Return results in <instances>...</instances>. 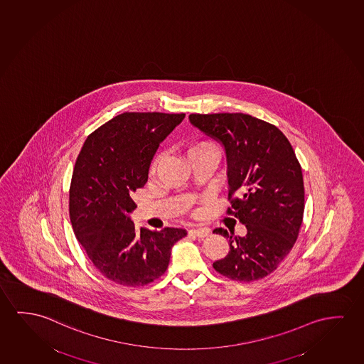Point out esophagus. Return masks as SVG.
Here are the masks:
<instances>
[{
    "mask_svg": "<svg viewBox=\"0 0 364 364\" xmlns=\"http://www.w3.org/2000/svg\"><path fill=\"white\" fill-rule=\"evenodd\" d=\"M208 235H209V230H204V228L189 230V235H194L196 238H205Z\"/></svg>",
    "mask_w": 364,
    "mask_h": 364,
    "instance_id": "obj_1",
    "label": "esophagus"
}]
</instances>
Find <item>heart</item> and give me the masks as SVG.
<instances>
[{
  "instance_id": "b5f03b06",
  "label": "heart",
  "mask_w": 364,
  "mask_h": 364,
  "mask_svg": "<svg viewBox=\"0 0 364 364\" xmlns=\"http://www.w3.org/2000/svg\"><path fill=\"white\" fill-rule=\"evenodd\" d=\"M200 154H217L215 151V146L213 145L210 141H198L196 144H193V145L189 146V149H188V151H186V155L188 156H193V155H200ZM157 162H159V156L155 157L154 159V161L151 164V173L155 171V168H156Z\"/></svg>"
}]
</instances>
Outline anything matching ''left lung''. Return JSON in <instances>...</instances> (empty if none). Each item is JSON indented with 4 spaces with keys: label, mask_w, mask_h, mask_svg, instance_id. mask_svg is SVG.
<instances>
[{
    "label": "left lung",
    "mask_w": 364,
    "mask_h": 364,
    "mask_svg": "<svg viewBox=\"0 0 364 364\" xmlns=\"http://www.w3.org/2000/svg\"><path fill=\"white\" fill-rule=\"evenodd\" d=\"M191 124L223 146L227 157V213L246 225L230 238V252L213 263L228 279L259 280L274 272L296 242L304 215L301 166L285 134L271 123L243 113L191 114Z\"/></svg>",
    "instance_id": "1"
}]
</instances>
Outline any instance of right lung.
Returning <instances> with one entry per match:
<instances>
[{
    "label": "right lung",
    "instance_id": "add662e5",
    "mask_svg": "<svg viewBox=\"0 0 364 364\" xmlns=\"http://www.w3.org/2000/svg\"><path fill=\"white\" fill-rule=\"evenodd\" d=\"M184 113L126 112L90 134L74 166L69 213L90 261L118 285L145 286L165 274L183 228H137L134 191L149 179L159 145Z\"/></svg>",
    "mask_w": 364,
    "mask_h": 364
}]
</instances>
